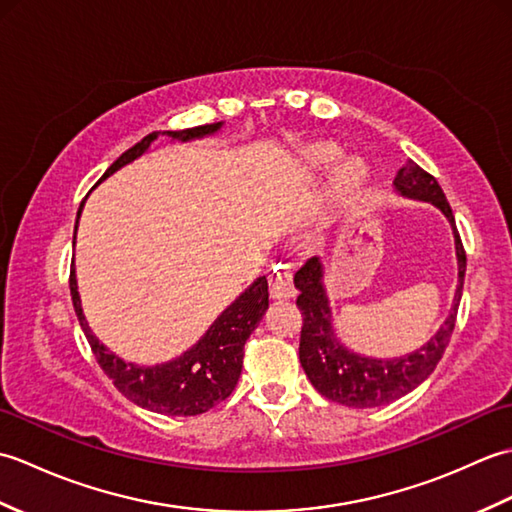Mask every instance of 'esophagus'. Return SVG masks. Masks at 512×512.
<instances>
[{"instance_id":"1","label":"esophagus","mask_w":512,"mask_h":512,"mask_svg":"<svg viewBox=\"0 0 512 512\" xmlns=\"http://www.w3.org/2000/svg\"><path fill=\"white\" fill-rule=\"evenodd\" d=\"M268 281H270V297L273 299L295 297L297 290H295V284H292V266L288 262L277 264Z\"/></svg>"}]
</instances>
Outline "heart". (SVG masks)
I'll list each match as a JSON object with an SVG mask.
<instances>
[{"label":"heart","mask_w":512,"mask_h":512,"mask_svg":"<svg viewBox=\"0 0 512 512\" xmlns=\"http://www.w3.org/2000/svg\"><path fill=\"white\" fill-rule=\"evenodd\" d=\"M336 156H339V147H334L330 143H319L303 149L301 160L308 169H325L332 165ZM363 178H365V169L361 162L350 160L339 169V173H336V184H339L343 191H354L361 187Z\"/></svg>","instance_id":"1"}]
</instances>
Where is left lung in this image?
Listing matches in <instances>:
<instances>
[{
  "mask_svg": "<svg viewBox=\"0 0 512 512\" xmlns=\"http://www.w3.org/2000/svg\"><path fill=\"white\" fill-rule=\"evenodd\" d=\"M394 187L405 198L436 204L447 215L455 235V255H458V290H455L453 308L447 321L427 345H422L420 350L407 356L380 361V358L354 354L336 339L328 295H325L323 288V266L319 257L308 259L297 270L295 286L301 292L297 297V306L303 317L299 339L301 367L321 396L345 407L367 409L387 405V402L402 398L424 383L440 363L444 350H447L455 319H458L466 273V253L458 228H455L447 195L440 189L438 180L413 160H407V165L398 169Z\"/></svg>",
  "mask_w": 512,
  "mask_h": 512,
  "instance_id": "obj_1",
  "label": "left lung"
}]
</instances>
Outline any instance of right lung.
I'll use <instances>...</instances> for the list:
<instances>
[{"mask_svg": "<svg viewBox=\"0 0 512 512\" xmlns=\"http://www.w3.org/2000/svg\"><path fill=\"white\" fill-rule=\"evenodd\" d=\"M222 123L211 125H198L189 129H180V132H162L173 140H193L215 134ZM160 132L147 134L140 143L112 162V167L103 173V178H110L114 171L125 167L127 162L143 156L154 143ZM83 202L76 213V224H79ZM76 224H74V237H76ZM70 295L74 303V312L79 317L81 328L88 336V343L96 356V363L101 365L107 378L112 380L114 387L121 394L132 400L134 405L165 413V416H198L213 409L217 402L226 400L235 389L239 374H242L244 363V343L257 323L262 321L264 312L268 310V281L266 277H259L253 286L244 290L231 306H228L220 317L215 319L202 339L195 343L191 350L182 356L173 358L169 363L145 367L136 363H125L114 352L96 339L92 334L88 321L83 317L79 288H76V275H74V262L70 270Z\"/></svg>", "mask_w": 512, "mask_h": 512, "instance_id": "obj_1", "label": "right lung"}]
</instances>
